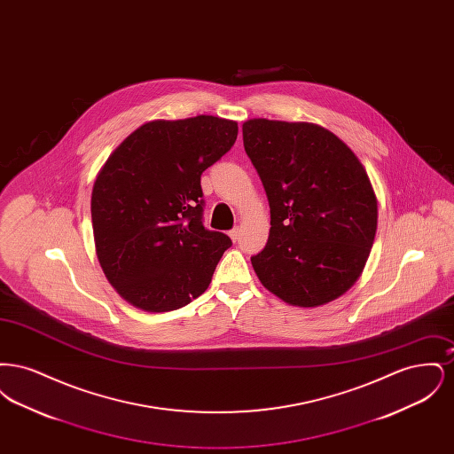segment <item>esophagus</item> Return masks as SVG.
Segmentation results:
<instances>
[{"instance_id": "34e87169", "label": "esophagus", "mask_w": 454, "mask_h": 454, "mask_svg": "<svg viewBox=\"0 0 454 454\" xmlns=\"http://www.w3.org/2000/svg\"><path fill=\"white\" fill-rule=\"evenodd\" d=\"M228 235H230V238H231L233 241H237L238 237H239V230H238V228H233V230H231Z\"/></svg>"}]
</instances>
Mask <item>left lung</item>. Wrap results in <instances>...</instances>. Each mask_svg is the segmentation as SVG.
Instances as JSON below:
<instances>
[{
  "label": "left lung",
  "mask_w": 454,
  "mask_h": 454,
  "mask_svg": "<svg viewBox=\"0 0 454 454\" xmlns=\"http://www.w3.org/2000/svg\"><path fill=\"white\" fill-rule=\"evenodd\" d=\"M243 145L270 206L265 248L252 257L265 289L315 308L361 278L378 226L366 168L333 132L311 122L250 119Z\"/></svg>",
  "instance_id": "1"
}]
</instances>
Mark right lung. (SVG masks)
<instances>
[{
  "instance_id": "add662e5",
  "label": "right lung",
  "mask_w": 454,
  "mask_h": 454,
  "mask_svg": "<svg viewBox=\"0 0 454 454\" xmlns=\"http://www.w3.org/2000/svg\"><path fill=\"white\" fill-rule=\"evenodd\" d=\"M237 136L238 122L215 115L150 121L97 173L90 204L95 254L134 308L172 311L209 287L231 239L202 226L200 175Z\"/></svg>"
}]
</instances>
